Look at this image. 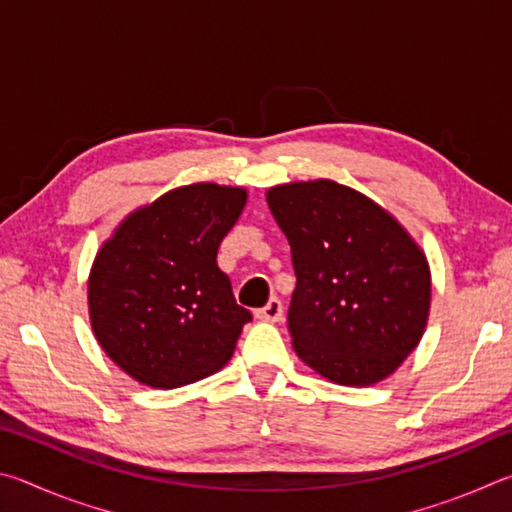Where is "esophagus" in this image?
<instances>
[{"instance_id":"obj_1","label":"esophagus","mask_w":512,"mask_h":512,"mask_svg":"<svg viewBox=\"0 0 512 512\" xmlns=\"http://www.w3.org/2000/svg\"><path fill=\"white\" fill-rule=\"evenodd\" d=\"M255 318L266 320V323H277L282 318V302L277 298H271L266 302V307L255 311Z\"/></svg>"}]
</instances>
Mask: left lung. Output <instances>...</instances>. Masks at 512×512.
<instances>
[{
	"instance_id": "obj_1",
	"label": "left lung",
	"mask_w": 512,
	"mask_h": 512,
	"mask_svg": "<svg viewBox=\"0 0 512 512\" xmlns=\"http://www.w3.org/2000/svg\"><path fill=\"white\" fill-rule=\"evenodd\" d=\"M289 239L291 345L332 384L375 386L418 348L431 307L427 255L395 216L329 178L268 187Z\"/></svg>"
}]
</instances>
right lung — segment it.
<instances>
[{
    "label": "right lung",
    "instance_id": "right-lung-1",
    "mask_svg": "<svg viewBox=\"0 0 512 512\" xmlns=\"http://www.w3.org/2000/svg\"><path fill=\"white\" fill-rule=\"evenodd\" d=\"M246 187L192 183L128 212L94 255L88 316L101 350L137 384L178 388L221 370L250 311L216 264Z\"/></svg>",
    "mask_w": 512,
    "mask_h": 512
}]
</instances>
